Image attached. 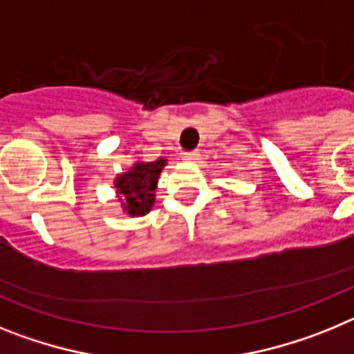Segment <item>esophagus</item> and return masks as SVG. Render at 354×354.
<instances>
[{
  "instance_id": "1",
  "label": "esophagus",
  "mask_w": 354,
  "mask_h": 354,
  "mask_svg": "<svg viewBox=\"0 0 354 354\" xmlns=\"http://www.w3.org/2000/svg\"><path fill=\"white\" fill-rule=\"evenodd\" d=\"M183 159L184 161H189V162L196 161V159H198V150H189V152H184Z\"/></svg>"
}]
</instances>
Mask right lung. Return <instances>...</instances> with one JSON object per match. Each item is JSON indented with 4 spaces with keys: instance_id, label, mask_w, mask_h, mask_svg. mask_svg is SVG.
<instances>
[{
    "instance_id": "obj_1",
    "label": "right lung",
    "mask_w": 354,
    "mask_h": 354,
    "mask_svg": "<svg viewBox=\"0 0 354 354\" xmlns=\"http://www.w3.org/2000/svg\"><path fill=\"white\" fill-rule=\"evenodd\" d=\"M167 165V159L159 158L158 161L134 162L131 170L124 171L115 179L117 195L124 211L129 216H145L156 202V186L161 170Z\"/></svg>"
}]
</instances>
